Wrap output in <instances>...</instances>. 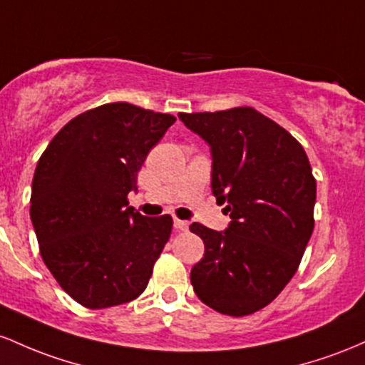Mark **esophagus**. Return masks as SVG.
Masks as SVG:
<instances>
[{"mask_svg": "<svg viewBox=\"0 0 365 365\" xmlns=\"http://www.w3.org/2000/svg\"><path fill=\"white\" fill-rule=\"evenodd\" d=\"M174 227L178 229V231H187V227H190V226H187L186 220L175 219V220H174Z\"/></svg>", "mask_w": 365, "mask_h": 365, "instance_id": "obj_1", "label": "esophagus"}]
</instances>
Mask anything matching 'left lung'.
Returning a JSON list of instances; mask_svg holds the SVG:
<instances>
[{
    "instance_id": "8db88e82",
    "label": "left lung",
    "mask_w": 365,
    "mask_h": 365,
    "mask_svg": "<svg viewBox=\"0 0 365 365\" xmlns=\"http://www.w3.org/2000/svg\"><path fill=\"white\" fill-rule=\"evenodd\" d=\"M210 145L212 193L226 203L224 232L193 222L205 243L191 269L200 300L243 317L264 309L297 272L314 231L315 178L304 146L252 106L179 113Z\"/></svg>"
}]
</instances>
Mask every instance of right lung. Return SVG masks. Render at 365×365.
I'll list each match as a JSON object with an SVG mask.
<instances>
[{"label": "right lung", "instance_id": "right-lung-1", "mask_svg": "<svg viewBox=\"0 0 365 365\" xmlns=\"http://www.w3.org/2000/svg\"><path fill=\"white\" fill-rule=\"evenodd\" d=\"M170 113L117 101L61 128L32 179L31 220L43 262L77 304L108 309L138 298L172 232V217L128 207Z\"/></svg>", "mask_w": 365, "mask_h": 365}]
</instances>
